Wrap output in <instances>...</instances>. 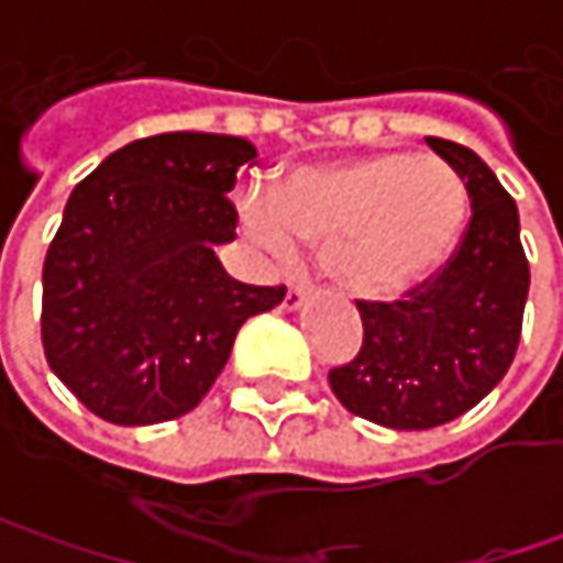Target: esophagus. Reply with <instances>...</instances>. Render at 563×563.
<instances>
[{"mask_svg": "<svg viewBox=\"0 0 563 563\" xmlns=\"http://www.w3.org/2000/svg\"><path fill=\"white\" fill-rule=\"evenodd\" d=\"M307 285H288V291H285V300H282V307L285 310H300L303 303H307Z\"/></svg>", "mask_w": 563, "mask_h": 563, "instance_id": "obj_1", "label": "esophagus"}]
</instances>
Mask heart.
<instances>
[{"label":"heart","mask_w":563,"mask_h":563,"mask_svg":"<svg viewBox=\"0 0 563 563\" xmlns=\"http://www.w3.org/2000/svg\"><path fill=\"white\" fill-rule=\"evenodd\" d=\"M464 178L439 156L366 153L294 168L278 194L244 187L247 241L288 266L300 241L332 244L335 278L360 297H398L454 247L466 219Z\"/></svg>","instance_id":"heart-1"}]
</instances>
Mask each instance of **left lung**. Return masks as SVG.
<instances>
[{"instance_id":"8db88e82","label":"left lung","mask_w":563,"mask_h":563,"mask_svg":"<svg viewBox=\"0 0 563 563\" xmlns=\"http://www.w3.org/2000/svg\"><path fill=\"white\" fill-rule=\"evenodd\" d=\"M464 178L470 222L451 260L400 300H357L363 344L329 373L335 398L388 429H432L457 420L514 363L530 263L517 203L473 150L426 137Z\"/></svg>"}]
</instances>
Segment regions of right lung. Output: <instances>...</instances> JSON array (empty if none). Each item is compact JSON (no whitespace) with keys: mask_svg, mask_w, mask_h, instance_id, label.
Here are the masks:
<instances>
[{"mask_svg":"<svg viewBox=\"0 0 563 563\" xmlns=\"http://www.w3.org/2000/svg\"><path fill=\"white\" fill-rule=\"evenodd\" d=\"M256 159L244 137L175 131L128 143L71 190L43 263L40 335L53 373L115 426L194 410L238 329L285 288L234 282L225 194Z\"/></svg>","mask_w":563,"mask_h":563,"instance_id":"add662e5","label":"right lung"}]
</instances>
